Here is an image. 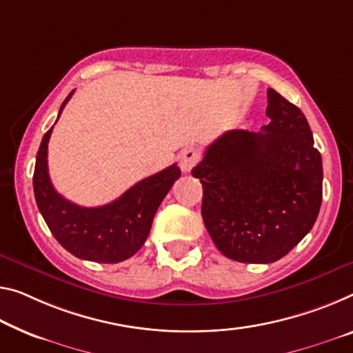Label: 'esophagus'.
I'll return each instance as SVG.
<instances>
[{
	"mask_svg": "<svg viewBox=\"0 0 353 353\" xmlns=\"http://www.w3.org/2000/svg\"><path fill=\"white\" fill-rule=\"evenodd\" d=\"M200 161V153L195 148H186L180 156V167L183 172H191Z\"/></svg>",
	"mask_w": 353,
	"mask_h": 353,
	"instance_id": "obj_1",
	"label": "esophagus"
}]
</instances>
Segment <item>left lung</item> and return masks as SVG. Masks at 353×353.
<instances>
[{
    "mask_svg": "<svg viewBox=\"0 0 353 353\" xmlns=\"http://www.w3.org/2000/svg\"><path fill=\"white\" fill-rule=\"evenodd\" d=\"M262 132L232 129L192 169L216 248L243 263H271L312 229L322 203V156L300 108L268 88Z\"/></svg>",
    "mask_w": 353,
    "mask_h": 353,
    "instance_id": "left-lung-1",
    "label": "left lung"
}]
</instances>
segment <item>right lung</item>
<instances>
[{
  "instance_id": "add662e5",
  "label": "right lung",
  "mask_w": 353,
  "mask_h": 353,
  "mask_svg": "<svg viewBox=\"0 0 353 353\" xmlns=\"http://www.w3.org/2000/svg\"><path fill=\"white\" fill-rule=\"evenodd\" d=\"M72 94L70 91L59 107L58 118ZM52 131L53 126L42 137L32 175L37 208L52 235L66 251L83 260L118 263L132 257L148 238L161 202L180 178V167L173 164L135 183L121 197L102 207H80L58 194L48 176L47 148Z\"/></svg>"
}]
</instances>
